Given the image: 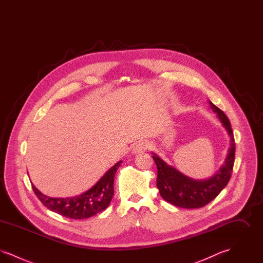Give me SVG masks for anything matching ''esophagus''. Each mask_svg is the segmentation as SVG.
Returning a JSON list of instances; mask_svg holds the SVG:
<instances>
[{
    "mask_svg": "<svg viewBox=\"0 0 263 263\" xmlns=\"http://www.w3.org/2000/svg\"><path fill=\"white\" fill-rule=\"evenodd\" d=\"M149 148H150V144L148 142H146V141L140 142L134 147L133 153H142V152H145V151L149 149Z\"/></svg>",
    "mask_w": 263,
    "mask_h": 263,
    "instance_id": "1",
    "label": "esophagus"
}]
</instances>
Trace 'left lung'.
I'll return each instance as SVG.
<instances>
[{
  "mask_svg": "<svg viewBox=\"0 0 263 263\" xmlns=\"http://www.w3.org/2000/svg\"><path fill=\"white\" fill-rule=\"evenodd\" d=\"M209 104L213 111L217 113L231 138V147L225 163L212 177L202 180L188 177L174 166L164 163L158 155L153 153V159L158 168L157 187L160 190V194L164 200L180 208L195 209L210 203L226 187L233 173L236 143L230 120L225 113L210 100Z\"/></svg>",
  "mask_w": 263,
  "mask_h": 263,
  "instance_id": "obj_1",
  "label": "left lung"
}]
</instances>
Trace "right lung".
<instances>
[{
  "mask_svg": "<svg viewBox=\"0 0 263 263\" xmlns=\"http://www.w3.org/2000/svg\"><path fill=\"white\" fill-rule=\"evenodd\" d=\"M121 163H115L92 187L78 196L53 198L41 193L33 184L32 189L38 199L51 211L70 219H87L108 207L114 191V176Z\"/></svg>",
  "mask_w": 263,
  "mask_h": 263,
  "instance_id": "add662e5",
  "label": "right lung"
}]
</instances>
